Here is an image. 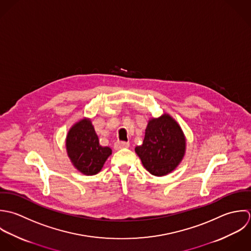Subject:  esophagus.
<instances>
[{
    "instance_id": "1",
    "label": "esophagus",
    "mask_w": 251,
    "mask_h": 251,
    "mask_svg": "<svg viewBox=\"0 0 251 251\" xmlns=\"http://www.w3.org/2000/svg\"><path fill=\"white\" fill-rule=\"evenodd\" d=\"M129 146H130L129 143L119 142V141H118V142H116V143L114 144L113 148H114L115 151H118V150H121V149H127V148H129Z\"/></svg>"
}]
</instances>
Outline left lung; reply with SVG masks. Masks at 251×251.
I'll use <instances>...</instances> for the list:
<instances>
[{
  "mask_svg": "<svg viewBox=\"0 0 251 251\" xmlns=\"http://www.w3.org/2000/svg\"><path fill=\"white\" fill-rule=\"evenodd\" d=\"M146 170L155 176L171 174L182 161L186 151V138L175 118L163 113L149 120L142 146L136 147Z\"/></svg>",
  "mask_w": 251,
  "mask_h": 251,
  "instance_id": "8db88e82",
  "label": "left lung"
}]
</instances>
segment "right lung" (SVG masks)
<instances>
[{"label": "right lung", "instance_id": "right-lung-1", "mask_svg": "<svg viewBox=\"0 0 251 251\" xmlns=\"http://www.w3.org/2000/svg\"><path fill=\"white\" fill-rule=\"evenodd\" d=\"M66 151L74 167L85 176H94L101 170L111 150L101 147L90 118L75 123L66 137Z\"/></svg>", "mask_w": 251, "mask_h": 251}]
</instances>
